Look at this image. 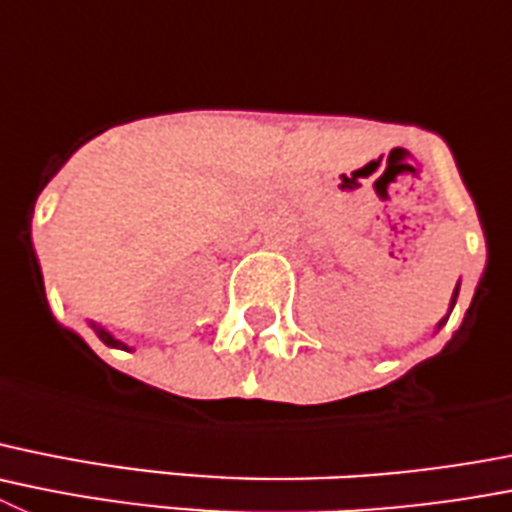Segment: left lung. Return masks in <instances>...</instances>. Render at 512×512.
Wrapping results in <instances>:
<instances>
[{"label": "left lung", "mask_w": 512, "mask_h": 512, "mask_svg": "<svg viewBox=\"0 0 512 512\" xmlns=\"http://www.w3.org/2000/svg\"><path fill=\"white\" fill-rule=\"evenodd\" d=\"M454 302H457V289H454V297H452V307H454Z\"/></svg>", "instance_id": "obj_1"}]
</instances>
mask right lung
Masks as SVG:
<instances>
[{
	"instance_id": "obj_1",
	"label": "right lung",
	"mask_w": 512,
	"mask_h": 512,
	"mask_svg": "<svg viewBox=\"0 0 512 512\" xmlns=\"http://www.w3.org/2000/svg\"><path fill=\"white\" fill-rule=\"evenodd\" d=\"M93 327H96V325H93ZM96 332H98V337H101V342H106V345H111V348H124V350H126L124 342H119V340H116V337H111L106 330H101V327H96Z\"/></svg>"
}]
</instances>
